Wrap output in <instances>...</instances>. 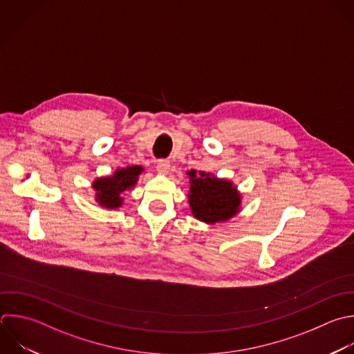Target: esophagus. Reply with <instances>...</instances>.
I'll return each mask as SVG.
<instances>
[{
    "label": "esophagus",
    "instance_id": "1",
    "mask_svg": "<svg viewBox=\"0 0 354 354\" xmlns=\"http://www.w3.org/2000/svg\"><path fill=\"white\" fill-rule=\"evenodd\" d=\"M156 170L159 174H167L170 170V163L167 160H159L156 165Z\"/></svg>",
    "mask_w": 354,
    "mask_h": 354
}]
</instances>
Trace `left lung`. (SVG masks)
Masks as SVG:
<instances>
[{
    "label": "left lung",
    "instance_id": "1",
    "mask_svg": "<svg viewBox=\"0 0 354 354\" xmlns=\"http://www.w3.org/2000/svg\"><path fill=\"white\" fill-rule=\"evenodd\" d=\"M188 203L194 217L206 224L224 223L241 210L242 195L232 181L212 173L189 170Z\"/></svg>",
    "mask_w": 354,
    "mask_h": 354
}]
</instances>
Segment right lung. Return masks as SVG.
<instances>
[{
    "label": "right lung",
    "mask_w": 354,
    "mask_h": 354,
    "mask_svg": "<svg viewBox=\"0 0 354 354\" xmlns=\"http://www.w3.org/2000/svg\"><path fill=\"white\" fill-rule=\"evenodd\" d=\"M144 173V167L138 165L116 169L112 176L98 177L93 181L95 191V201L100 206L106 209L122 207L124 198L123 192L133 189L137 185L138 177Z\"/></svg>",
    "instance_id": "add662e5"
}]
</instances>
